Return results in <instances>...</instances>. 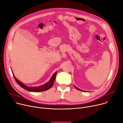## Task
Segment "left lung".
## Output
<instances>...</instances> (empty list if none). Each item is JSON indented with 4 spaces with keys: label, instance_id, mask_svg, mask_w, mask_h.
<instances>
[{
    "label": "left lung",
    "instance_id": "8db88e82",
    "mask_svg": "<svg viewBox=\"0 0 123 123\" xmlns=\"http://www.w3.org/2000/svg\"><path fill=\"white\" fill-rule=\"evenodd\" d=\"M75 86V88H76L77 90H79V91H82V92H86V91H83V90H82L79 89V88H78L77 87H76L75 86Z\"/></svg>",
    "mask_w": 123,
    "mask_h": 123
}]
</instances>
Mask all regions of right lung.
Wrapping results in <instances>:
<instances>
[{"instance_id": "obj_1", "label": "right lung", "mask_w": 123, "mask_h": 123, "mask_svg": "<svg viewBox=\"0 0 123 123\" xmlns=\"http://www.w3.org/2000/svg\"><path fill=\"white\" fill-rule=\"evenodd\" d=\"M56 74H57V72H56L53 75H52V76H51L49 81V82H48L47 83H46V84H45L43 85L40 86H34V87L31 86V87H30V86H27L23 84L22 83H21L20 81H19L16 78H15V77L14 76V75L12 73L13 76L15 80L17 82V83L21 87H22V88L25 89V90H27L28 92H41L47 91V90L49 89L50 88H51V87L54 85V81L55 79Z\"/></svg>"}]
</instances>
